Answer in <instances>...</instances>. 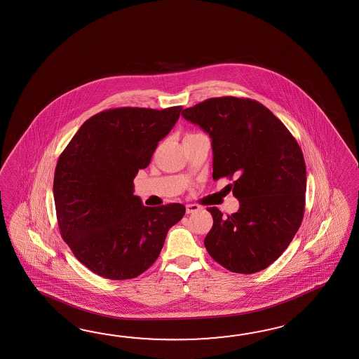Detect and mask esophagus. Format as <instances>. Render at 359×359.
Returning <instances> with one entry per match:
<instances>
[{"instance_id":"obj_1","label":"esophagus","mask_w":359,"mask_h":359,"mask_svg":"<svg viewBox=\"0 0 359 359\" xmlns=\"http://www.w3.org/2000/svg\"><path fill=\"white\" fill-rule=\"evenodd\" d=\"M199 209H201V207L196 205V204H187V205H186V213L190 215V213H194V212H196V210H199Z\"/></svg>"}]
</instances>
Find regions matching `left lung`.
<instances>
[{"mask_svg": "<svg viewBox=\"0 0 359 359\" xmlns=\"http://www.w3.org/2000/svg\"><path fill=\"white\" fill-rule=\"evenodd\" d=\"M212 138L213 180L235 178L239 210L222 217L204 239L210 257L233 273L266 269L292 242L305 210L306 167L300 146L278 117L257 100L210 98L182 111Z\"/></svg>", "mask_w": 359, "mask_h": 359, "instance_id": "obj_1", "label": "left lung"}]
</instances>
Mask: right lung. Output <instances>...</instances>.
Wrapping results in <instances>:
<instances>
[{
	"instance_id": "add662e5",
	"label": "right lung",
	"mask_w": 359,
	"mask_h": 359,
	"mask_svg": "<svg viewBox=\"0 0 359 359\" xmlns=\"http://www.w3.org/2000/svg\"><path fill=\"white\" fill-rule=\"evenodd\" d=\"M181 106L120 107L88 118L60 154L54 173L59 230L76 259L98 276L124 280L156 261L182 204L144 207L134 177L149 167Z\"/></svg>"
}]
</instances>
